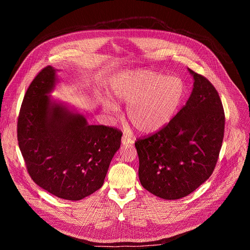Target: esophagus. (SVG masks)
<instances>
[{
    "label": "esophagus",
    "mask_w": 250,
    "mask_h": 250,
    "mask_svg": "<svg viewBox=\"0 0 250 250\" xmlns=\"http://www.w3.org/2000/svg\"><path fill=\"white\" fill-rule=\"evenodd\" d=\"M122 144L124 146H127V145H132L133 144V139H131L130 137L126 136V135H124L123 138H122Z\"/></svg>",
    "instance_id": "34e87169"
}]
</instances>
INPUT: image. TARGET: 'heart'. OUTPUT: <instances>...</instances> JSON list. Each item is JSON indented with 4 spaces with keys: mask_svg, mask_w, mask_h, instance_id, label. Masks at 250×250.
<instances>
[{
    "mask_svg": "<svg viewBox=\"0 0 250 250\" xmlns=\"http://www.w3.org/2000/svg\"><path fill=\"white\" fill-rule=\"evenodd\" d=\"M112 97L126 106V117L142 134H151L166 126L182 103L185 85L179 78L149 69L126 70L110 81ZM104 109L117 113L119 105L110 99Z\"/></svg>",
    "mask_w": 250,
    "mask_h": 250,
    "instance_id": "obj_1",
    "label": "heart"
}]
</instances>
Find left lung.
<instances>
[{"label": "left lung", "instance_id": "left-lung-1", "mask_svg": "<svg viewBox=\"0 0 250 250\" xmlns=\"http://www.w3.org/2000/svg\"><path fill=\"white\" fill-rule=\"evenodd\" d=\"M188 71L194 84L186 104L161 130L135 142L139 181L164 200L186 197L208 179L224 139L225 113L217 90Z\"/></svg>", "mask_w": 250, "mask_h": 250}]
</instances>
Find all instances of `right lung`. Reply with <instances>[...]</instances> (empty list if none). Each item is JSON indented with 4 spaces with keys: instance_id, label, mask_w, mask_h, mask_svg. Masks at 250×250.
<instances>
[{
    "instance_id": "1",
    "label": "right lung",
    "mask_w": 250,
    "mask_h": 250,
    "mask_svg": "<svg viewBox=\"0 0 250 250\" xmlns=\"http://www.w3.org/2000/svg\"><path fill=\"white\" fill-rule=\"evenodd\" d=\"M58 71L47 66L29 85L18 121L19 146L41 188L79 201L103 186L123 133L89 125L76 108L49 95L60 82Z\"/></svg>"
}]
</instances>
